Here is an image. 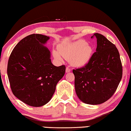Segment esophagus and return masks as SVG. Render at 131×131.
I'll list each match as a JSON object with an SVG mask.
<instances>
[{
    "mask_svg": "<svg viewBox=\"0 0 131 131\" xmlns=\"http://www.w3.org/2000/svg\"><path fill=\"white\" fill-rule=\"evenodd\" d=\"M71 70V68L69 67H67V68H66V72H70Z\"/></svg>",
    "mask_w": 131,
    "mask_h": 131,
    "instance_id": "esophagus-1",
    "label": "esophagus"
}]
</instances>
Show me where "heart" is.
Segmentation results:
<instances>
[{"label": "heart", "instance_id": "obj_1", "mask_svg": "<svg viewBox=\"0 0 131 131\" xmlns=\"http://www.w3.org/2000/svg\"><path fill=\"white\" fill-rule=\"evenodd\" d=\"M59 51L64 59L71 60L72 65L81 67L89 62L92 53V49L90 46L86 45L85 41L80 40L60 45ZM53 56L56 59L61 60V56L58 52H53Z\"/></svg>", "mask_w": 131, "mask_h": 131}]
</instances>
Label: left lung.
<instances>
[{
  "label": "left lung",
  "mask_w": 131,
  "mask_h": 131,
  "mask_svg": "<svg viewBox=\"0 0 131 131\" xmlns=\"http://www.w3.org/2000/svg\"><path fill=\"white\" fill-rule=\"evenodd\" d=\"M96 52L84 67L72 70L75 90L80 100L97 105L109 100L115 93L123 75L119 53L115 45L104 36L94 34Z\"/></svg>",
  "instance_id": "left-lung-1"
}]
</instances>
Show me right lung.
I'll return each mask as SVG.
<instances>
[{
  "label": "right lung",
  "instance_id": "1",
  "mask_svg": "<svg viewBox=\"0 0 131 131\" xmlns=\"http://www.w3.org/2000/svg\"><path fill=\"white\" fill-rule=\"evenodd\" d=\"M49 39L41 34L27 36L16 45L8 61L7 74L13 93L30 106L48 103L65 73V66L52 63L49 50L43 46Z\"/></svg>",
  "mask_w": 131,
  "mask_h": 131
}]
</instances>
